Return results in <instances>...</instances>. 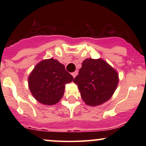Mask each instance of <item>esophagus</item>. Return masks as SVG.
Here are the masks:
<instances>
[{"instance_id":"esophagus-1","label":"esophagus","mask_w":146,"mask_h":146,"mask_svg":"<svg viewBox=\"0 0 146 146\" xmlns=\"http://www.w3.org/2000/svg\"><path fill=\"white\" fill-rule=\"evenodd\" d=\"M78 71H75L73 72V73H72V75L73 76V78H75V77H76V75H78Z\"/></svg>"}]
</instances>
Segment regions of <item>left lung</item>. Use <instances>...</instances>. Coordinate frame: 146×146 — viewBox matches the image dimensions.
<instances>
[{
  "label": "left lung",
  "instance_id": "8db88e82",
  "mask_svg": "<svg viewBox=\"0 0 146 146\" xmlns=\"http://www.w3.org/2000/svg\"><path fill=\"white\" fill-rule=\"evenodd\" d=\"M73 82L85 103L98 106L108 101L118 84L117 71L102 59H86Z\"/></svg>",
  "mask_w": 146,
  "mask_h": 146
}]
</instances>
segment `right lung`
<instances>
[{
    "mask_svg": "<svg viewBox=\"0 0 146 146\" xmlns=\"http://www.w3.org/2000/svg\"><path fill=\"white\" fill-rule=\"evenodd\" d=\"M73 77L65 66L53 58L41 61L30 74L28 83L31 94L37 101L45 105L56 104L62 98L65 85Z\"/></svg>",
    "mask_w": 146,
    "mask_h": 146,
    "instance_id": "right-lung-1",
    "label": "right lung"
}]
</instances>
